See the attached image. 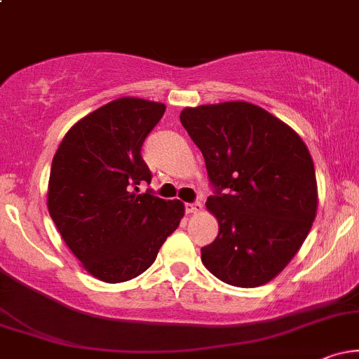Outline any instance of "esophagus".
Returning <instances> with one entry per match:
<instances>
[{
  "label": "esophagus",
  "instance_id": "34e87169",
  "mask_svg": "<svg viewBox=\"0 0 359 359\" xmlns=\"http://www.w3.org/2000/svg\"><path fill=\"white\" fill-rule=\"evenodd\" d=\"M203 211V204L201 203H187L185 204V212L187 214H196Z\"/></svg>",
  "mask_w": 359,
  "mask_h": 359
}]
</instances>
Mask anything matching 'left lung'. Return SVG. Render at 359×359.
Instances as JSON below:
<instances>
[{
  "mask_svg": "<svg viewBox=\"0 0 359 359\" xmlns=\"http://www.w3.org/2000/svg\"><path fill=\"white\" fill-rule=\"evenodd\" d=\"M180 123L203 151L219 234L204 266L234 287L270 282L311 231L317 182L306 143L269 111L243 101L185 108Z\"/></svg>",
  "mask_w": 359,
  "mask_h": 359,
  "instance_id": "1",
  "label": "left lung"
}]
</instances>
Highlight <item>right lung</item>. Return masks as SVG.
<instances>
[{
	"instance_id": "1",
	"label": "right lung",
	"mask_w": 359,
	"mask_h": 359,
	"mask_svg": "<svg viewBox=\"0 0 359 359\" xmlns=\"http://www.w3.org/2000/svg\"><path fill=\"white\" fill-rule=\"evenodd\" d=\"M165 104L121 97L93 111L67 131L52 160L48 212L93 277L126 282L155 262L184 216L180 201H165L138 185L150 184L142 156Z\"/></svg>"
}]
</instances>
